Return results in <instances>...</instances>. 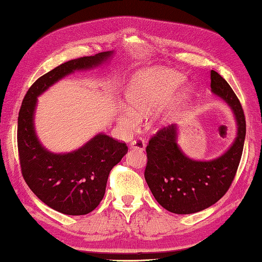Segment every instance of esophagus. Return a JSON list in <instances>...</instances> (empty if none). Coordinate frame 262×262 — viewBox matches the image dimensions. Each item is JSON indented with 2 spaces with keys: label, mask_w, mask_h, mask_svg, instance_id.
<instances>
[{
  "label": "esophagus",
  "mask_w": 262,
  "mask_h": 262,
  "mask_svg": "<svg viewBox=\"0 0 262 262\" xmlns=\"http://www.w3.org/2000/svg\"><path fill=\"white\" fill-rule=\"evenodd\" d=\"M130 148L131 149H137V151H144V149H145V141L141 138H138V139H136L134 141H131Z\"/></svg>",
  "instance_id": "esophagus-1"
}]
</instances>
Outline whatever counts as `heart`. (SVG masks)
<instances>
[{
  "instance_id": "obj_1",
  "label": "heart",
  "mask_w": 262,
  "mask_h": 262,
  "mask_svg": "<svg viewBox=\"0 0 262 262\" xmlns=\"http://www.w3.org/2000/svg\"><path fill=\"white\" fill-rule=\"evenodd\" d=\"M183 79L184 76L181 73L168 68L157 67L140 73L128 85L126 101L130 110L121 115V123L125 127L134 130L139 124V118L151 115ZM194 91V85L189 82L180 85L170 97L167 109L156 117L157 125H167L177 109L190 101Z\"/></svg>"
}]
</instances>
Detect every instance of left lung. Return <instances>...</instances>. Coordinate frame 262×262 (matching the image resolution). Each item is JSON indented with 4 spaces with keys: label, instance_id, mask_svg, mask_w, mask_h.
I'll return each instance as SVG.
<instances>
[{
    "label": "left lung",
    "instance_id": "obj_1",
    "mask_svg": "<svg viewBox=\"0 0 262 262\" xmlns=\"http://www.w3.org/2000/svg\"><path fill=\"white\" fill-rule=\"evenodd\" d=\"M211 92L228 104L237 123V137L228 151L212 160L191 159L179 146V126L171 124L152 137L146 147L145 180L162 208L189 215L211 207L232 183L243 154L246 122L242 104L229 83L211 71Z\"/></svg>",
    "mask_w": 262,
    "mask_h": 262
}]
</instances>
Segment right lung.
<instances>
[{
    "label": "right lung",
    "mask_w": 262,
    "mask_h": 262,
    "mask_svg": "<svg viewBox=\"0 0 262 262\" xmlns=\"http://www.w3.org/2000/svg\"><path fill=\"white\" fill-rule=\"evenodd\" d=\"M113 54L108 51L61 63L30 87L20 106L17 144L23 178L41 202L65 215H87L100 204L110 170L125 156L127 146L101 132L75 151H49L34 128L37 97L75 71L103 65Z\"/></svg>",
    "instance_id": "right-lung-1"
}]
</instances>
